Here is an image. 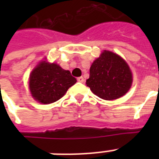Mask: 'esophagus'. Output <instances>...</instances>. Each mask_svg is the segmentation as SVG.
<instances>
[{"label":"esophagus","instance_id":"obj_1","mask_svg":"<svg viewBox=\"0 0 159 159\" xmlns=\"http://www.w3.org/2000/svg\"><path fill=\"white\" fill-rule=\"evenodd\" d=\"M77 82H84V78L82 77H77Z\"/></svg>","mask_w":159,"mask_h":159}]
</instances>
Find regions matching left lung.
Instances as JSON below:
<instances>
[{
	"label": "left lung",
	"mask_w": 159,
	"mask_h": 159,
	"mask_svg": "<svg viewBox=\"0 0 159 159\" xmlns=\"http://www.w3.org/2000/svg\"><path fill=\"white\" fill-rule=\"evenodd\" d=\"M132 82L127 62L118 54L105 50L92 62L86 84L97 97L111 101L125 95Z\"/></svg>",
	"instance_id": "8db88e82"
}]
</instances>
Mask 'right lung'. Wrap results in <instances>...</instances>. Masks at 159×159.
Here are the masks:
<instances>
[{
	"mask_svg": "<svg viewBox=\"0 0 159 159\" xmlns=\"http://www.w3.org/2000/svg\"><path fill=\"white\" fill-rule=\"evenodd\" d=\"M76 82L77 79L68 70L43 61L31 72L29 87L34 99L42 104H50L62 98Z\"/></svg>",
	"mask_w": 159,
	"mask_h": 159,
	"instance_id": "1",
	"label": "right lung"
}]
</instances>
